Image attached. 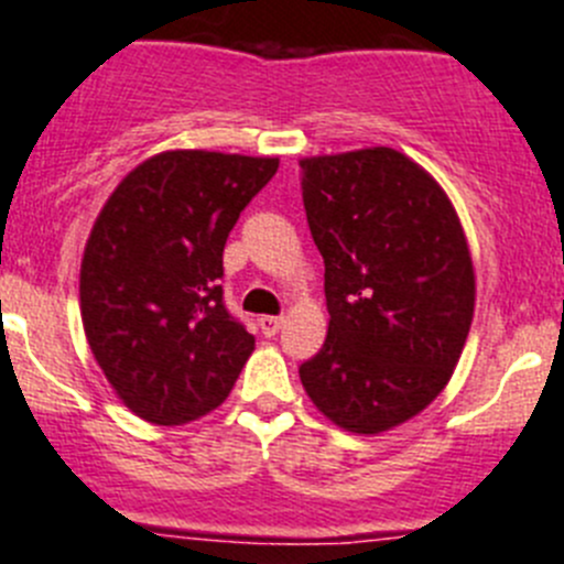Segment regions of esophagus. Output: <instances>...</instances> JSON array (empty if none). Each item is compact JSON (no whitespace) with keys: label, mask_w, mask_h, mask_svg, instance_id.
Listing matches in <instances>:
<instances>
[{"label":"esophagus","mask_w":564,"mask_h":564,"mask_svg":"<svg viewBox=\"0 0 564 564\" xmlns=\"http://www.w3.org/2000/svg\"><path fill=\"white\" fill-rule=\"evenodd\" d=\"M258 326H261V334H267V337H275L283 326V317H272V314H267V317L258 319Z\"/></svg>","instance_id":"obj_1"}]
</instances>
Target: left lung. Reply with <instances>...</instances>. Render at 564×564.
<instances>
[{
  "mask_svg": "<svg viewBox=\"0 0 564 564\" xmlns=\"http://www.w3.org/2000/svg\"><path fill=\"white\" fill-rule=\"evenodd\" d=\"M326 263L328 334L301 382L354 435L399 427L446 388L475 314V267L444 187L388 145L301 160Z\"/></svg>",
  "mask_w": 564,
  "mask_h": 564,
  "instance_id": "1",
  "label": "left lung"
}]
</instances>
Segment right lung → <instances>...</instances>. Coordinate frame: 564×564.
<instances>
[{"label": "right lung", "instance_id": "add662e5", "mask_svg": "<svg viewBox=\"0 0 564 564\" xmlns=\"http://www.w3.org/2000/svg\"><path fill=\"white\" fill-rule=\"evenodd\" d=\"M275 171L278 156L162 151L100 207L80 258V319L111 390L140 419H202L256 351L221 303V256Z\"/></svg>", "mask_w": 564, "mask_h": 564}]
</instances>
